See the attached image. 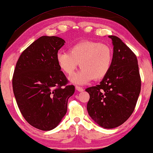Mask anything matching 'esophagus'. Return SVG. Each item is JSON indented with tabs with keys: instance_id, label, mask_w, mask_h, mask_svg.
I'll use <instances>...</instances> for the list:
<instances>
[{
	"instance_id": "1",
	"label": "esophagus",
	"mask_w": 153,
	"mask_h": 153,
	"mask_svg": "<svg viewBox=\"0 0 153 153\" xmlns=\"http://www.w3.org/2000/svg\"><path fill=\"white\" fill-rule=\"evenodd\" d=\"M76 90L79 91V92H82V91H84V88H83L82 87H81V86H76Z\"/></svg>"
}]
</instances>
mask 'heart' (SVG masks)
I'll use <instances>...</instances> for the list:
<instances>
[{
  "mask_svg": "<svg viewBox=\"0 0 153 153\" xmlns=\"http://www.w3.org/2000/svg\"><path fill=\"white\" fill-rule=\"evenodd\" d=\"M56 59L59 68L65 74L72 75L80 65L81 71L72 78L77 84H86L92 80H100L110 72L113 60V52L108 45L91 41L75 43L69 53H57Z\"/></svg>",
  "mask_w": 153,
  "mask_h": 153,
  "instance_id": "1",
  "label": "heart"
}]
</instances>
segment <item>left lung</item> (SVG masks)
Here are the masks:
<instances>
[{
  "label": "left lung",
  "mask_w": 153,
  "mask_h": 153,
  "mask_svg": "<svg viewBox=\"0 0 153 153\" xmlns=\"http://www.w3.org/2000/svg\"><path fill=\"white\" fill-rule=\"evenodd\" d=\"M114 45L110 72L100 84L86 89L90 95L87 110L91 118L105 128L117 127L134 112L141 87L135 53L115 36H109Z\"/></svg>",
  "instance_id": "obj_1"
}]
</instances>
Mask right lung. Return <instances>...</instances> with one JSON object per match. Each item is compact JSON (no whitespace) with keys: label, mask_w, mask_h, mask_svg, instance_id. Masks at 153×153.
I'll use <instances>...</instances> for the list:
<instances>
[{"label":"right lung","mask_w":153,"mask_h":153,"mask_svg":"<svg viewBox=\"0 0 153 153\" xmlns=\"http://www.w3.org/2000/svg\"><path fill=\"white\" fill-rule=\"evenodd\" d=\"M65 41L43 36L22 53L13 76L16 102L25 120L33 127L50 131L66 114L75 87L60 70L56 55Z\"/></svg>","instance_id":"obj_1"}]
</instances>
